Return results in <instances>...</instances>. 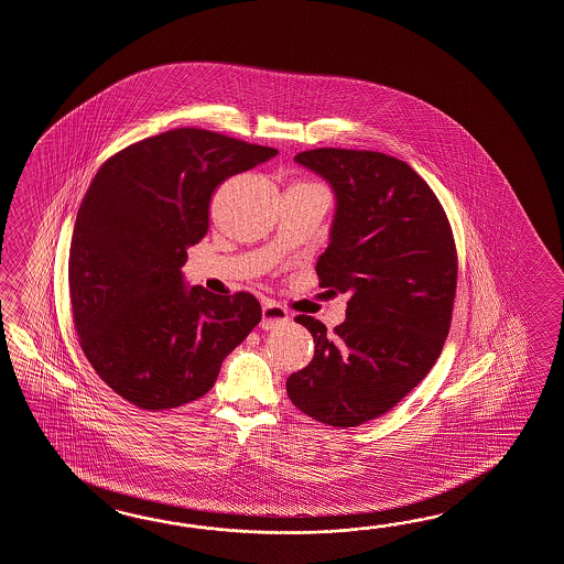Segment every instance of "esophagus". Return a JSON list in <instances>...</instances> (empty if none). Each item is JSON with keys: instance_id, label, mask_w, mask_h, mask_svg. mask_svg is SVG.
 Listing matches in <instances>:
<instances>
[{"instance_id": "esophagus-1", "label": "esophagus", "mask_w": 564, "mask_h": 564, "mask_svg": "<svg viewBox=\"0 0 564 564\" xmlns=\"http://www.w3.org/2000/svg\"><path fill=\"white\" fill-rule=\"evenodd\" d=\"M288 322V310H285L283 305H279V303L275 302L262 303V330H275V328H281V326H285Z\"/></svg>"}]
</instances>
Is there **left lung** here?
Listing matches in <instances>:
<instances>
[{"mask_svg": "<svg viewBox=\"0 0 564 564\" xmlns=\"http://www.w3.org/2000/svg\"><path fill=\"white\" fill-rule=\"evenodd\" d=\"M295 163L330 183V245L319 288L348 293L328 334L316 317L312 362L288 379L293 405L322 424L352 427L395 408L436 365L451 330L456 248L438 197L412 166L383 152L316 149Z\"/></svg>", "mask_w": 564, "mask_h": 564, "instance_id": "8db88e82", "label": "left lung"}]
</instances>
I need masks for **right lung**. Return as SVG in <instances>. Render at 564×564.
<instances>
[{
    "instance_id": "obj_1",
    "label": "right lung",
    "mask_w": 564,
    "mask_h": 564,
    "mask_svg": "<svg viewBox=\"0 0 564 564\" xmlns=\"http://www.w3.org/2000/svg\"><path fill=\"white\" fill-rule=\"evenodd\" d=\"M275 154L177 128L99 166L70 240L73 322L97 375L137 408L159 412L206 395L221 360L261 322L257 297L189 288L181 267L206 236L221 183Z\"/></svg>"
}]
</instances>
